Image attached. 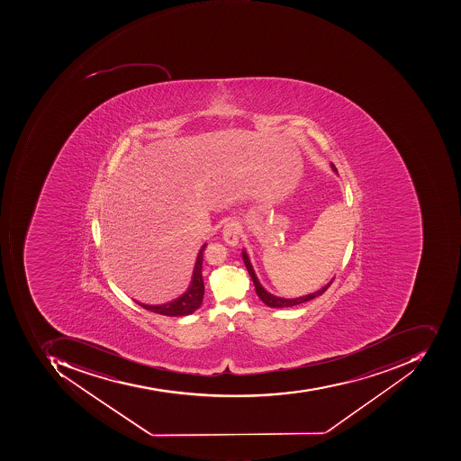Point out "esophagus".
Instances as JSON below:
<instances>
[{
    "label": "esophagus",
    "mask_w": 461,
    "mask_h": 461,
    "mask_svg": "<svg viewBox=\"0 0 461 461\" xmlns=\"http://www.w3.org/2000/svg\"><path fill=\"white\" fill-rule=\"evenodd\" d=\"M223 240L230 247H235L240 242V227L234 220L226 223L223 229Z\"/></svg>",
    "instance_id": "obj_1"
}]
</instances>
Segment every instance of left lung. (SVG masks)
Listing matches in <instances>:
<instances>
[{
  "instance_id": "obj_1",
  "label": "left lung",
  "mask_w": 461,
  "mask_h": 461,
  "mask_svg": "<svg viewBox=\"0 0 461 461\" xmlns=\"http://www.w3.org/2000/svg\"><path fill=\"white\" fill-rule=\"evenodd\" d=\"M331 167L332 170L337 173V169H335V166L332 165V163ZM242 259H244L248 273H249L250 278H252L253 284H255L256 294H258V296H259L260 301H262L263 303L267 304L268 307H277V309H281V307L296 306V304H301L304 303V302L312 301V299L322 295V294H324V292L329 289V286L331 285L332 281H334V278H332V280L330 281L327 285L322 286V288L319 289V291L313 292V294H309V295L301 296V298H280V296L273 295V294H270V292H267L265 288H263L262 284H260L259 280H258V277H256L255 270H253L252 265H250L249 256H248V253L245 252V250H242Z\"/></svg>"
}]
</instances>
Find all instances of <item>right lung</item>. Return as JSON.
I'll use <instances>...</instances> for the list:
<instances>
[{
  "label": "right lung",
  "mask_w": 461,
  "mask_h": 461,
  "mask_svg": "<svg viewBox=\"0 0 461 461\" xmlns=\"http://www.w3.org/2000/svg\"><path fill=\"white\" fill-rule=\"evenodd\" d=\"M205 248L206 244H203V247L199 249L190 286H188L187 291L184 292L183 295L178 296L175 301L163 304H145L136 301L137 303L144 307L145 311L154 312V313L163 314V316L181 317L193 314L201 306L202 301H203V294H205V285H203V280H202V262H203Z\"/></svg>",
  "instance_id": "right-lung-1"
}]
</instances>
